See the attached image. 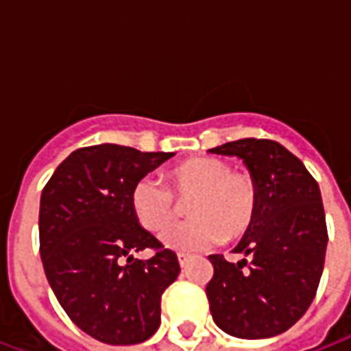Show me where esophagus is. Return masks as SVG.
Here are the masks:
<instances>
[{
  "instance_id": "esophagus-1",
  "label": "esophagus",
  "mask_w": 351,
  "mask_h": 351,
  "mask_svg": "<svg viewBox=\"0 0 351 351\" xmlns=\"http://www.w3.org/2000/svg\"><path fill=\"white\" fill-rule=\"evenodd\" d=\"M190 259H191L190 254H184V252H180V254H178V263H180V267H186Z\"/></svg>"
}]
</instances>
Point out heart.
I'll return each instance as SVG.
<instances>
[{
	"label": "heart",
	"mask_w": 351,
	"mask_h": 351,
	"mask_svg": "<svg viewBox=\"0 0 351 351\" xmlns=\"http://www.w3.org/2000/svg\"><path fill=\"white\" fill-rule=\"evenodd\" d=\"M165 178L167 188L150 178L138 180L130 203L135 220L158 235L180 215L176 199H191L186 212L192 220L161 237L169 248L199 250L237 241L256 223L259 188L250 173L231 171V165L218 158H191L169 169Z\"/></svg>",
	"instance_id": "b5f03b06"
}]
</instances>
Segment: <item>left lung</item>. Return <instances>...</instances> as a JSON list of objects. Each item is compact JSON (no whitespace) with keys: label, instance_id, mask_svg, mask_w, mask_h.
Masks as SVG:
<instances>
[{"label":"left lung","instance_id":"left-lung-1","mask_svg":"<svg viewBox=\"0 0 351 351\" xmlns=\"http://www.w3.org/2000/svg\"><path fill=\"white\" fill-rule=\"evenodd\" d=\"M210 152L239 156L259 188L256 223L235 248L246 259L208 256L210 314L228 335L269 339L297 324L316 297L327 250L319 186L297 156L271 138H239Z\"/></svg>","mask_w":351,"mask_h":351}]
</instances>
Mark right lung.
Masks as SVG:
<instances>
[{"instance_id": "1", "label": "right lung", "mask_w": 351, "mask_h": 351, "mask_svg": "<svg viewBox=\"0 0 351 351\" xmlns=\"http://www.w3.org/2000/svg\"><path fill=\"white\" fill-rule=\"evenodd\" d=\"M173 152L120 145L79 148L41 193L39 250L56 299L79 329L99 342L130 346L161 322V295L178 276L173 250L138 226L131 190ZM148 247L150 260H135Z\"/></svg>"}]
</instances>
